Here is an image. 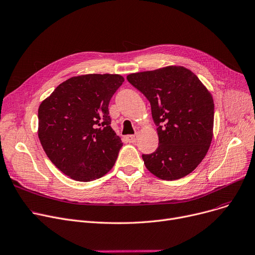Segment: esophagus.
Returning <instances> with one entry per match:
<instances>
[{"instance_id": "1", "label": "esophagus", "mask_w": 255, "mask_h": 255, "mask_svg": "<svg viewBox=\"0 0 255 255\" xmlns=\"http://www.w3.org/2000/svg\"><path fill=\"white\" fill-rule=\"evenodd\" d=\"M126 139L128 140V143H134L137 141L138 136H137V134H128V136L126 137Z\"/></svg>"}]
</instances>
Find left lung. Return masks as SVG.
Listing matches in <instances>:
<instances>
[{
  "label": "left lung",
  "mask_w": 255,
  "mask_h": 255,
  "mask_svg": "<svg viewBox=\"0 0 255 255\" xmlns=\"http://www.w3.org/2000/svg\"><path fill=\"white\" fill-rule=\"evenodd\" d=\"M128 81L150 103L158 147L142 154L147 170L162 180L180 179L196 169L213 137L214 102L188 69L170 66L130 74Z\"/></svg>",
  "instance_id": "8db88e82"
}]
</instances>
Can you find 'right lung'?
<instances>
[{
    "label": "right lung",
    "instance_id": "add662e5",
    "mask_svg": "<svg viewBox=\"0 0 255 255\" xmlns=\"http://www.w3.org/2000/svg\"><path fill=\"white\" fill-rule=\"evenodd\" d=\"M124 81L116 74L72 77L41 103V145L54 166L74 180L93 181L113 168L124 144L110 126L108 107Z\"/></svg>",
    "mask_w": 255,
    "mask_h": 255
}]
</instances>
